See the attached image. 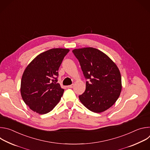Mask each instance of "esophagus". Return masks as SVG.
<instances>
[{"label": "esophagus", "instance_id": "obj_1", "mask_svg": "<svg viewBox=\"0 0 150 150\" xmlns=\"http://www.w3.org/2000/svg\"><path fill=\"white\" fill-rule=\"evenodd\" d=\"M74 84H72V85H68V86H67V87H68V88H72L74 87Z\"/></svg>", "mask_w": 150, "mask_h": 150}]
</instances>
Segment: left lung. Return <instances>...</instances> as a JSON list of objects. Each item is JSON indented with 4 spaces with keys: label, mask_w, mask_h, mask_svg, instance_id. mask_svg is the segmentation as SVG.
Wrapping results in <instances>:
<instances>
[{
    "label": "left lung",
    "mask_w": 150,
    "mask_h": 150,
    "mask_svg": "<svg viewBox=\"0 0 150 150\" xmlns=\"http://www.w3.org/2000/svg\"><path fill=\"white\" fill-rule=\"evenodd\" d=\"M72 52L78 59L86 82L85 92L79 96L88 110L101 113L112 107L122 91V79L116 63L103 52L93 47L75 49Z\"/></svg>",
    "instance_id": "left-lung-1"
}]
</instances>
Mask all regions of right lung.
<instances>
[{
	"mask_svg": "<svg viewBox=\"0 0 150 150\" xmlns=\"http://www.w3.org/2000/svg\"><path fill=\"white\" fill-rule=\"evenodd\" d=\"M69 49L56 48L37 56L26 67L21 82V94L30 109L38 114L52 111L64 90L57 83L58 70Z\"/></svg>",
	"mask_w": 150,
	"mask_h": 150,
	"instance_id": "add662e5",
	"label": "right lung"
}]
</instances>
